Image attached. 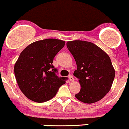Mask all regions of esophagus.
<instances>
[{"label": "esophagus", "mask_w": 129, "mask_h": 129, "mask_svg": "<svg viewBox=\"0 0 129 129\" xmlns=\"http://www.w3.org/2000/svg\"><path fill=\"white\" fill-rule=\"evenodd\" d=\"M69 81H74V78H73L71 75H70L69 76Z\"/></svg>", "instance_id": "obj_1"}]
</instances>
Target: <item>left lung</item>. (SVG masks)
<instances>
[{"instance_id":"obj_1","label":"left lung","mask_w":129,"mask_h":129,"mask_svg":"<svg viewBox=\"0 0 129 129\" xmlns=\"http://www.w3.org/2000/svg\"><path fill=\"white\" fill-rule=\"evenodd\" d=\"M67 47L76 62L74 76L81 85V90L75 97L86 104L101 100L110 90L115 76L109 56L91 42L68 41Z\"/></svg>"}]
</instances>
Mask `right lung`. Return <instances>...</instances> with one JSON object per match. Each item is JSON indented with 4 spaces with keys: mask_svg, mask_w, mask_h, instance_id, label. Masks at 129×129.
Instances as JSON below:
<instances>
[{
    "mask_svg": "<svg viewBox=\"0 0 129 129\" xmlns=\"http://www.w3.org/2000/svg\"><path fill=\"white\" fill-rule=\"evenodd\" d=\"M65 43L56 39L37 41L20 53L14 64V75L20 89L30 100L36 103L49 101L66 83L67 78H58L52 64Z\"/></svg>",
    "mask_w": 129,
    "mask_h": 129,
    "instance_id": "obj_1",
    "label": "right lung"
}]
</instances>
